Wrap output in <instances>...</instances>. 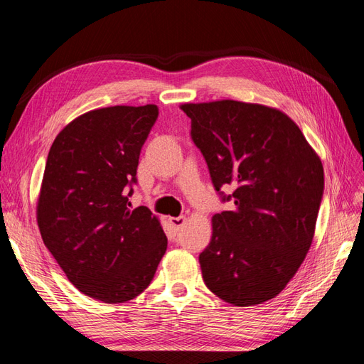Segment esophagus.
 <instances>
[{"label":"esophagus","mask_w":364,"mask_h":364,"mask_svg":"<svg viewBox=\"0 0 364 364\" xmlns=\"http://www.w3.org/2000/svg\"><path fill=\"white\" fill-rule=\"evenodd\" d=\"M186 218L183 215H179V217H170V223L173 226V229L176 230V232H179V230L182 229V226L185 225Z\"/></svg>","instance_id":"obj_1"}]
</instances>
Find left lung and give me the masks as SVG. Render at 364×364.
Instances as JSON below:
<instances>
[{"instance_id":"1","label":"left lung","mask_w":364,"mask_h":364,"mask_svg":"<svg viewBox=\"0 0 364 364\" xmlns=\"http://www.w3.org/2000/svg\"><path fill=\"white\" fill-rule=\"evenodd\" d=\"M181 107L220 199L232 202L213 217V238L199 255L206 287L237 306L273 299L311 246L322 162L277 109L234 100ZM228 184L232 195L221 191Z\"/></svg>"}]
</instances>
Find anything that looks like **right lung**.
Here are the masks:
<instances>
[{
	"label": "right lung",
	"mask_w": 364,
	"mask_h": 364,
	"mask_svg": "<svg viewBox=\"0 0 364 364\" xmlns=\"http://www.w3.org/2000/svg\"><path fill=\"white\" fill-rule=\"evenodd\" d=\"M159 109L112 106L65 127L50 149L38 202L43 245L83 294L134 299L155 277L167 237L150 209H130L142 146Z\"/></svg>",
	"instance_id": "obj_1"
}]
</instances>
